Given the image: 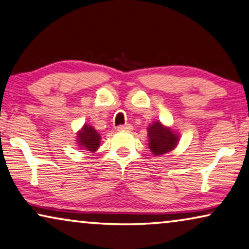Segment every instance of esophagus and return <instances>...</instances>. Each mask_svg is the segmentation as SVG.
I'll use <instances>...</instances> for the list:
<instances>
[{
    "instance_id": "obj_1",
    "label": "esophagus",
    "mask_w": 249,
    "mask_h": 249,
    "mask_svg": "<svg viewBox=\"0 0 249 249\" xmlns=\"http://www.w3.org/2000/svg\"><path fill=\"white\" fill-rule=\"evenodd\" d=\"M118 131H131L132 129V125L129 124H125V125H120L117 127Z\"/></svg>"
}]
</instances>
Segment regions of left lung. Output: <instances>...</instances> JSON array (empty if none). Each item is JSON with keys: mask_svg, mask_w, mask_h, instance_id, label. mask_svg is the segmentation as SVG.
I'll return each mask as SVG.
<instances>
[{"mask_svg": "<svg viewBox=\"0 0 249 249\" xmlns=\"http://www.w3.org/2000/svg\"><path fill=\"white\" fill-rule=\"evenodd\" d=\"M149 149L153 156H162L174 150L179 141V135L174 129L167 127L160 122H153L148 127Z\"/></svg>", "mask_w": 249, "mask_h": 249, "instance_id": "8db88e82", "label": "left lung"}]
</instances>
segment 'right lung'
Returning <instances> with one entry per match:
<instances>
[{
    "mask_svg": "<svg viewBox=\"0 0 249 249\" xmlns=\"http://www.w3.org/2000/svg\"><path fill=\"white\" fill-rule=\"evenodd\" d=\"M100 135L92 126L88 124L83 125V127L78 132L76 136V144L80 146V149H86L87 151L94 152L99 148L100 144Z\"/></svg>",
    "mask_w": 249,
    "mask_h": 249,
    "instance_id": "1",
    "label": "right lung"
}]
</instances>
